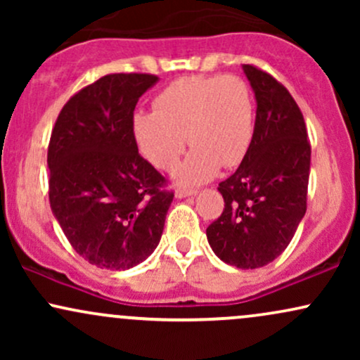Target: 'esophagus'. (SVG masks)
<instances>
[{
    "instance_id": "1",
    "label": "esophagus",
    "mask_w": 360,
    "mask_h": 360,
    "mask_svg": "<svg viewBox=\"0 0 360 360\" xmlns=\"http://www.w3.org/2000/svg\"><path fill=\"white\" fill-rule=\"evenodd\" d=\"M191 194H196V189H186V188H177L176 189V196L177 198H186V196H191Z\"/></svg>"
}]
</instances>
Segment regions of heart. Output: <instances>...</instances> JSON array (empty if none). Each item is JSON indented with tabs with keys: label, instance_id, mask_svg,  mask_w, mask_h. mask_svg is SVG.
Returning <instances> with one entry per match:
<instances>
[{
	"label": "heart",
	"instance_id": "heart-1",
	"mask_svg": "<svg viewBox=\"0 0 360 360\" xmlns=\"http://www.w3.org/2000/svg\"><path fill=\"white\" fill-rule=\"evenodd\" d=\"M155 111H137L131 120L139 150L150 164L171 171L183 155L186 135L193 152L177 169V181L200 184L218 166L235 167L254 139V96L243 77L188 76L167 86L154 101Z\"/></svg>",
	"mask_w": 360,
	"mask_h": 360
}]
</instances>
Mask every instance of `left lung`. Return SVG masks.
<instances>
[{"label": "left lung", "mask_w": 360, "mask_h": 360, "mask_svg": "<svg viewBox=\"0 0 360 360\" xmlns=\"http://www.w3.org/2000/svg\"><path fill=\"white\" fill-rule=\"evenodd\" d=\"M243 72L257 100L254 139L237 171L218 184L225 208L206 237L223 262L257 269L283 254L307 213L311 146L289 91L255 65Z\"/></svg>", "instance_id": "8db88e82"}]
</instances>
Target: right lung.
Returning <instances> with one entry per match:
<instances>
[{
  "mask_svg": "<svg viewBox=\"0 0 360 360\" xmlns=\"http://www.w3.org/2000/svg\"><path fill=\"white\" fill-rule=\"evenodd\" d=\"M159 77L106 74L60 110L47 150L49 200L72 249L101 269L125 271L159 245L174 193L139 154L131 120Z\"/></svg>",
  "mask_w": 360,
  "mask_h": 360,
  "instance_id": "right-lung-1",
  "label": "right lung"
}]
</instances>
